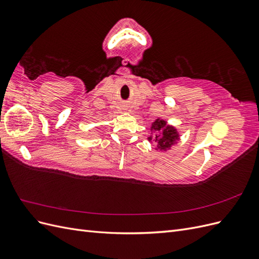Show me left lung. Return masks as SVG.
<instances>
[{
    "instance_id": "left-lung-1",
    "label": "left lung",
    "mask_w": 259,
    "mask_h": 259,
    "mask_svg": "<svg viewBox=\"0 0 259 259\" xmlns=\"http://www.w3.org/2000/svg\"><path fill=\"white\" fill-rule=\"evenodd\" d=\"M165 125H166L165 121H162L159 119L155 120L151 126V131L154 136L149 137V140L154 139V142L159 144L158 146L159 148H161V150H167V149L170 148V145L174 143V140L177 139L176 131L170 126H167L165 130H164L162 134V128L165 126ZM160 130L161 131V132H159Z\"/></svg>"
}]
</instances>
